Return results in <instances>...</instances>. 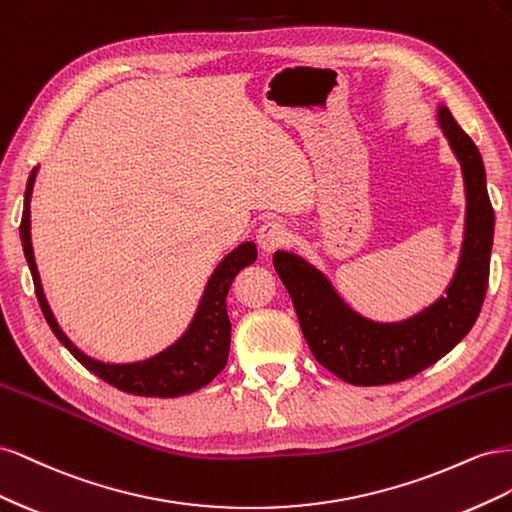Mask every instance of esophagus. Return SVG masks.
<instances>
[{"instance_id": "1", "label": "esophagus", "mask_w": 512, "mask_h": 512, "mask_svg": "<svg viewBox=\"0 0 512 512\" xmlns=\"http://www.w3.org/2000/svg\"><path fill=\"white\" fill-rule=\"evenodd\" d=\"M286 239H288V228L280 220H269L262 224L256 232V241L260 245V250L267 254L275 252L277 247H282L286 243Z\"/></svg>"}]
</instances>
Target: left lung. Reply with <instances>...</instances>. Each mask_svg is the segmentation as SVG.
Returning a JSON list of instances; mask_svg holds the SVG:
<instances>
[{
	"label": "left lung",
	"mask_w": 512,
	"mask_h": 512,
	"mask_svg": "<svg viewBox=\"0 0 512 512\" xmlns=\"http://www.w3.org/2000/svg\"><path fill=\"white\" fill-rule=\"evenodd\" d=\"M438 126L461 164L466 188L461 254L444 297L406 320L376 322L354 312L329 277L303 256L284 250L273 254L312 354L344 382L380 386L416 376L470 333L483 307L495 224L485 166L472 138L442 104Z\"/></svg>",
	"instance_id": "left-lung-1"
}]
</instances>
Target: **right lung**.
<instances>
[{
  "instance_id": "add662e5",
  "label": "right lung",
  "mask_w": 512,
  "mask_h": 512,
  "mask_svg": "<svg viewBox=\"0 0 512 512\" xmlns=\"http://www.w3.org/2000/svg\"><path fill=\"white\" fill-rule=\"evenodd\" d=\"M36 175H38V166L32 170V175L27 179L23 218H21V243H23V252L27 258L29 271H32V277H34L38 303L55 337L70 350V354L76 361L91 371V374H96L98 378H102L104 382L115 386V389L123 393L141 395V397H179V395H190L198 389H203L205 384H209L215 376L220 374L228 361L230 320L226 312V294L232 280H235V275L256 260L254 241H245L237 245L235 250L226 254L220 265L215 267V271L207 280L205 292L203 297H200V303L196 307V314L190 322V327L183 331V335L177 339V342H173L162 352L153 354L143 361L104 363L98 359H91L89 354H85L70 342V337L61 331L49 303H46L40 273L34 258L32 218H29V213H32L29 211V203H32Z\"/></svg>"
}]
</instances>
